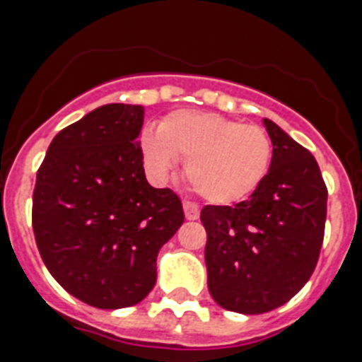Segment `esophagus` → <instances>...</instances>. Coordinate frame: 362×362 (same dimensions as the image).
I'll return each mask as SVG.
<instances>
[{
    "label": "esophagus",
    "mask_w": 362,
    "mask_h": 362,
    "mask_svg": "<svg viewBox=\"0 0 362 362\" xmlns=\"http://www.w3.org/2000/svg\"><path fill=\"white\" fill-rule=\"evenodd\" d=\"M184 213H185V218L187 220H197L200 216L199 206L193 202H187V200L184 202Z\"/></svg>",
    "instance_id": "34e87169"
}]
</instances>
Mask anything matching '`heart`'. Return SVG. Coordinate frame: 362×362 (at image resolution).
Segmentation results:
<instances>
[{
    "mask_svg": "<svg viewBox=\"0 0 362 362\" xmlns=\"http://www.w3.org/2000/svg\"><path fill=\"white\" fill-rule=\"evenodd\" d=\"M140 146L153 180H165L180 156L194 191L215 204L250 197L268 175L273 155L262 127L202 111L171 112L158 129L144 131Z\"/></svg>",
    "mask_w": 362,
    "mask_h": 362,
    "instance_id": "b5f03b06",
    "label": "heart"
}]
</instances>
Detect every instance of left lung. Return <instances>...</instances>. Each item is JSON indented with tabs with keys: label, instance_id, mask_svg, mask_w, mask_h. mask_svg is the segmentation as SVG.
Returning <instances> with one entry per match:
<instances>
[{
	"label": "left lung",
	"instance_id": "8db88e82",
	"mask_svg": "<svg viewBox=\"0 0 362 362\" xmlns=\"http://www.w3.org/2000/svg\"><path fill=\"white\" fill-rule=\"evenodd\" d=\"M273 146L269 171L237 206H206L207 288L229 312L282 306L312 276L325 238L326 189L312 153L262 118Z\"/></svg>",
	"mask_w": 362,
	"mask_h": 362
}]
</instances>
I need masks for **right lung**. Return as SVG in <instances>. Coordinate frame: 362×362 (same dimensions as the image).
<instances>
[{
    "label": "right lung",
    "mask_w": 362,
    "mask_h": 362,
    "mask_svg": "<svg viewBox=\"0 0 362 362\" xmlns=\"http://www.w3.org/2000/svg\"><path fill=\"white\" fill-rule=\"evenodd\" d=\"M142 125L144 105L98 107L56 134L36 177L40 255L64 290L102 310L149 295L160 247L184 222L177 194L147 182Z\"/></svg>",
    "instance_id": "obj_1"
}]
</instances>
